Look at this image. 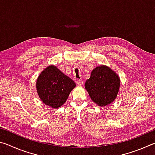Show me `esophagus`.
I'll use <instances>...</instances> for the list:
<instances>
[{
  "instance_id": "obj_1",
  "label": "esophagus",
  "mask_w": 155,
  "mask_h": 155,
  "mask_svg": "<svg viewBox=\"0 0 155 155\" xmlns=\"http://www.w3.org/2000/svg\"><path fill=\"white\" fill-rule=\"evenodd\" d=\"M77 83L78 85H82L83 84V81L82 80H80V79H78L77 81Z\"/></svg>"
}]
</instances>
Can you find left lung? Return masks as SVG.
I'll return each mask as SVG.
<instances>
[{
    "instance_id": "left-lung-1",
    "label": "left lung",
    "mask_w": 155,
    "mask_h": 155,
    "mask_svg": "<svg viewBox=\"0 0 155 155\" xmlns=\"http://www.w3.org/2000/svg\"><path fill=\"white\" fill-rule=\"evenodd\" d=\"M118 76L105 65L96 67L86 81L85 87L91 99L99 106H106L116 98L120 88Z\"/></svg>"
}]
</instances>
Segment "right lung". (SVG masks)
Returning a JSON list of instances; mask_svg holds the SVG:
<instances>
[{
    "label": "right lung",
    "mask_w": 155,
    "mask_h": 155,
    "mask_svg": "<svg viewBox=\"0 0 155 155\" xmlns=\"http://www.w3.org/2000/svg\"><path fill=\"white\" fill-rule=\"evenodd\" d=\"M37 90L44 104L58 108L65 103L76 84L54 65L46 68L37 80Z\"/></svg>",
    "instance_id": "1"
}]
</instances>
